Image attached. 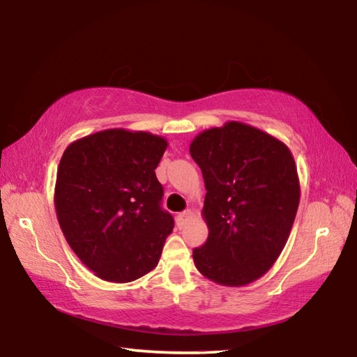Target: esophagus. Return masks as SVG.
Returning a JSON list of instances; mask_svg holds the SVG:
<instances>
[{"instance_id":"34e87169","label":"esophagus","mask_w":357,"mask_h":357,"mask_svg":"<svg viewBox=\"0 0 357 357\" xmlns=\"http://www.w3.org/2000/svg\"><path fill=\"white\" fill-rule=\"evenodd\" d=\"M193 215V213H192V211H189V209H187V211H184V213H179L178 214V217H176V220H178V223H179V225H183V223L187 220V219H189V217H192Z\"/></svg>"}]
</instances>
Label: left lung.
<instances>
[{
    "instance_id": "8db88e82",
    "label": "left lung",
    "mask_w": 357,
    "mask_h": 357,
    "mask_svg": "<svg viewBox=\"0 0 357 357\" xmlns=\"http://www.w3.org/2000/svg\"><path fill=\"white\" fill-rule=\"evenodd\" d=\"M190 155L203 173L209 228L193 261L219 285L244 287L268 273L291 231L301 195L291 151L263 130L229 121L193 138Z\"/></svg>"
}]
</instances>
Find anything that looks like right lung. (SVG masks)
I'll return each instance as SVG.
<instances>
[{
    "label": "right lung",
    "mask_w": 357,
    "mask_h": 357,
    "mask_svg": "<svg viewBox=\"0 0 357 357\" xmlns=\"http://www.w3.org/2000/svg\"><path fill=\"white\" fill-rule=\"evenodd\" d=\"M167 146L149 132L108 129L64 151L55 185L59 227L102 280H137L159 263L174 227L154 172Z\"/></svg>",
    "instance_id": "1"
}]
</instances>
